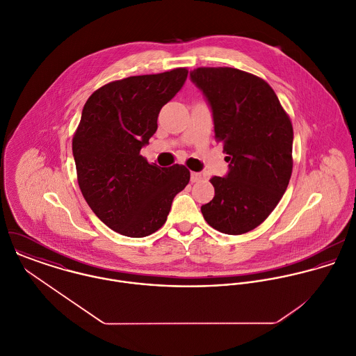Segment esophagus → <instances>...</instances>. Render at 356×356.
Returning <instances> with one entry per match:
<instances>
[{
  "mask_svg": "<svg viewBox=\"0 0 356 356\" xmlns=\"http://www.w3.org/2000/svg\"><path fill=\"white\" fill-rule=\"evenodd\" d=\"M203 179V175L200 172H191V181L192 182H199Z\"/></svg>",
  "mask_w": 356,
  "mask_h": 356,
  "instance_id": "esophagus-1",
  "label": "esophagus"
}]
</instances>
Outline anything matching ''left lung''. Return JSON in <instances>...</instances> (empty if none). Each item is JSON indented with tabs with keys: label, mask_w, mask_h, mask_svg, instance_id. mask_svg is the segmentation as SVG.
<instances>
[{
	"label": "left lung",
	"mask_w": 356,
	"mask_h": 356,
	"mask_svg": "<svg viewBox=\"0 0 356 356\" xmlns=\"http://www.w3.org/2000/svg\"><path fill=\"white\" fill-rule=\"evenodd\" d=\"M191 79L212 109L216 141L229 172L212 177L215 196L204 219L225 234L257 227L282 199L292 175L293 127L271 86L230 67H200Z\"/></svg>",
	"instance_id": "left-lung-1"
}]
</instances>
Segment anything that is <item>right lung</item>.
<instances>
[{
	"label": "right lung",
	"mask_w": 356,
	"mask_h": 356,
	"mask_svg": "<svg viewBox=\"0 0 356 356\" xmlns=\"http://www.w3.org/2000/svg\"><path fill=\"white\" fill-rule=\"evenodd\" d=\"M186 68L129 76L97 89L85 104L72 138L81 192L109 229L141 238L167 220L174 197L189 184L185 165L159 167L140 152L157 116L188 78Z\"/></svg>",
	"instance_id": "obj_1"
}]
</instances>
